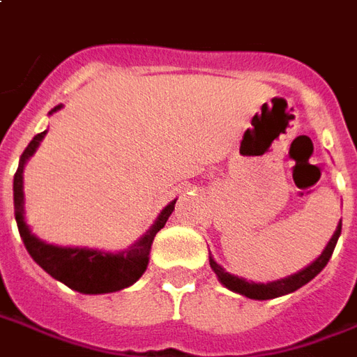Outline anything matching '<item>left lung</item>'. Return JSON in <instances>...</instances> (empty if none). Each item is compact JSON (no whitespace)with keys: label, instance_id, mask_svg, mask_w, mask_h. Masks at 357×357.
Instances as JSON below:
<instances>
[{"label":"left lung","instance_id":"obj_1","mask_svg":"<svg viewBox=\"0 0 357 357\" xmlns=\"http://www.w3.org/2000/svg\"><path fill=\"white\" fill-rule=\"evenodd\" d=\"M340 229H342V223L339 221V225L335 229L333 236L327 242L326 250L321 252V255H319L318 259L312 261L310 265L305 266V268L299 271L297 274H291V276H287V278L276 280V282L255 284V282H248V280L244 278H238V276H234V274L225 273V268L219 266L218 263L212 259V255H210V266H212L213 273L218 274L219 282H221L227 289H231V291H236L240 293V295H245V297H250V299L257 301L276 299V297H282V295H287V293L297 291L299 287L308 284L314 276H318V274L324 271V266L327 265V261L331 259V253H333L335 245H337V240H339L340 236Z\"/></svg>","mask_w":357,"mask_h":357}]
</instances>
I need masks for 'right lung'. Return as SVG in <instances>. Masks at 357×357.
Segmentation results:
<instances>
[{
    "instance_id": "obj_1",
    "label": "right lung",
    "mask_w": 357,
    "mask_h": 357,
    "mask_svg": "<svg viewBox=\"0 0 357 357\" xmlns=\"http://www.w3.org/2000/svg\"><path fill=\"white\" fill-rule=\"evenodd\" d=\"M62 107V104L56 105L54 109L49 112L52 115ZM47 130L38 134L31 139L28 147L24 149L20 162H18L15 181H13V197H15V219H17L18 232L22 236V242L26 250L31 255L45 273H49L52 278L62 282L71 289L79 293H89V295H98V293H113L119 289L132 286L136 280L145 273L147 263H149V252L155 234H157L166 221L174 212L176 200H172L160 212L157 221L153 223L149 231L144 236L134 242V244L125 250V252L109 253L98 252V250H89V248H62V245L47 244L38 236H33L30 227L24 221V185L22 174L26 160L36 153L39 142L45 138Z\"/></svg>"
}]
</instances>
